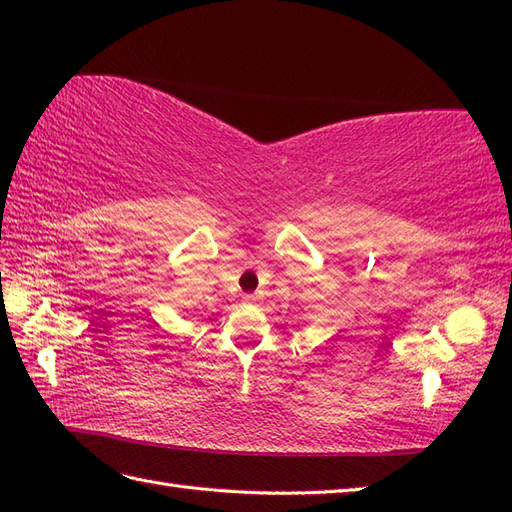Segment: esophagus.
Returning a JSON list of instances; mask_svg holds the SVG:
<instances>
[{"instance_id": "esophagus-1", "label": "esophagus", "mask_w": 512, "mask_h": 512, "mask_svg": "<svg viewBox=\"0 0 512 512\" xmlns=\"http://www.w3.org/2000/svg\"><path fill=\"white\" fill-rule=\"evenodd\" d=\"M255 295H244V303H255Z\"/></svg>"}]
</instances>
